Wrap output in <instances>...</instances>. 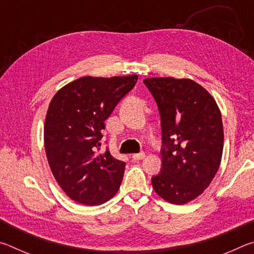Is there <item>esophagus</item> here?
I'll return each instance as SVG.
<instances>
[{"label":"esophagus","instance_id":"obj_1","mask_svg":"<svg viewBox=\"0 0 254 254\" xmlns=\"http://www.w3.org/2000/svg\"><path fill=\"white\" fill-rule=\"evenodd\" d=\"M144 157H145V153H144V152H140V153L132 154L133 160H141V159H143Z\"/></svg>","mask_w":254,"mask_h":254}]
</instances>
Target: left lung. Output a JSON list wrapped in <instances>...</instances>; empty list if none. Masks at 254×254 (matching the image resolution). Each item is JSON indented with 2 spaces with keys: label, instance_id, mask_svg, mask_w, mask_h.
I'll return each instance as SVG.
<instances>
[{
  "label": "left lung",
  "instance_id": "obj_1",
  "mask_svg": "<svg viewBox=\"0 0 254 254\" xmlns=\"http://www.w3.org/2000/svg\"><path fill=\"white\" fill-rule=\"evenodd\" d=\"M143 83L161 117L162 168L151 179L154 191L171 204L194 200L220 168L224 132L214 97L189 78L151 77Z\"/></svg>",
  "mask_w": 254,
  "mask_h": 254
}]
</instances>
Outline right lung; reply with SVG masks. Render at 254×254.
I'll return each instance as SVG.
<instances>
[{
	"label": "right lung",
	"instance_id": "1",
	"mask_svg": "<svg viewBox=\"0 0 254 254\" xmlns=\"http://www.w3.org/2000/svg\"><path fill=\"white\" fill-rule=\"evenodd\" d=\"M136 80L135 74L80 77L50 101L44 130L47 159L59 186L77 203L101 205L119 190L126 163L97 149L105 120Z\"/></svg>",
	"mask_w": 254,
	"mask_h": 254
}]
</instances>
